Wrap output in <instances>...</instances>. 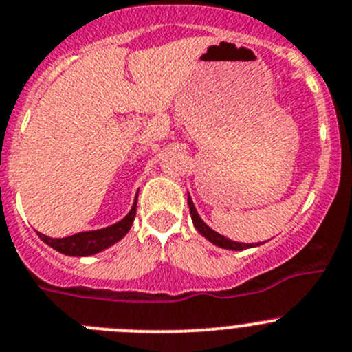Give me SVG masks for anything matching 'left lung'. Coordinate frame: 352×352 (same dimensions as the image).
Segmentation results:
<instances>
[{
	"mask_svg": "<svg viewBox=\"0 0 352 352\" xmlns=\"http://www.w3.org/2000/svg\"><path fill=\"white\" fill-rule=\"evenodd\" d=\"M188 207H190V216H192L195 228L199 230L200 235L206 236V239L209 240V242H212L214 245L221 247V249H230V250H243V249H249V247H254L252 243H239V242H233V240L224 239L223 235H219V233L214 232L212 228H209V226H207V224L200 219L199 214H197V209H195V206H193V202L190 197H188Z\"/></svg>",
	"mask_w": 352,
	"mask_h": 352,
	"instance_id": "left-lung-1",
	"label": "left lung"
}]
</instances>
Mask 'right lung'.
Instances as JSON below:
<instances>
[{"mask_svg": "<svg viewBox=\"0 0 352 352\" xmlns=\"http://www.w3.org/2000/svg\"><path fill=\"white\" fill-rule=\"evenodd\" d=\"M136 216V200L133 204V209L129 214L124 217L119 223L112 224L109 228L96 230V232H82L76 233V235L65 236V239H50V236L38 233L39 239L50 247H53L58 252L65 254V256H91V254L100 252V250L107 249V247L113 245L119 242L120 239L126 236V233L131 228L133 221Z\"/></svg>", "mask_w": 352, "mask_h": 352, "instance_id": "1", "label": "right lung"}]
</instances>
